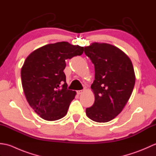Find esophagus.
Returning <instances> with one entry per match:
<instances>
[{
  "mask_svg": "<svg viewBox=\"0 0 156 156\" xmlns=\"http://www.w3.org/2000/svg\"><path fill=\"white\" fill-rule=\"evenodd\" d=\"M84 92V90H78V91H77V94H82V92Z\"/></svg>",
  "mask_w": 156,
  "mask_h": 156,
  "instance_id": "esophagus-1",
  "label": "esophagus"
}]
</instances>
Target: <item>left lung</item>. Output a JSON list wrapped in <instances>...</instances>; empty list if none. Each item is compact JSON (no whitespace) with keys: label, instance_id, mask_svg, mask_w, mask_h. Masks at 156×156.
Here are the masks:
<instances>
[{"label":"left lung","instance_id":"left-lung-1","mask_svg":"<svg viewBox=\"0 0 156 156\" xmlns=\"http://www.w3.org/2000/svg\"><path fill=\"white\" fill-rule=\"evenodd\" d=\"M84 53L94 66L91 88L95 101L86 113L98 122L111 121L120 113L133 92L135 76L131 59L120 49L108 44L93 43Z\"/></svg>","mask_w":156,"mask_h":156}]
</instances>
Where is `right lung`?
<instances>
[{"instance_id": "right-lung-1", "label": "right lung", "mask_w": 156, "mask_h": 156, "mask_svg": "<svg viewBox=\"0 0 156 156\" xmlns=\"http://www.w3.org/2000/svg\"><path fill=\"white\" fill-rule=\"evenodd\" d=\"M84 48L62 41L33 51L21 68V82L31 107L46 121H56L67 114L76 92L68 90L64 69L66 59L81 55Z\"/></svg>"}]
</instances>
